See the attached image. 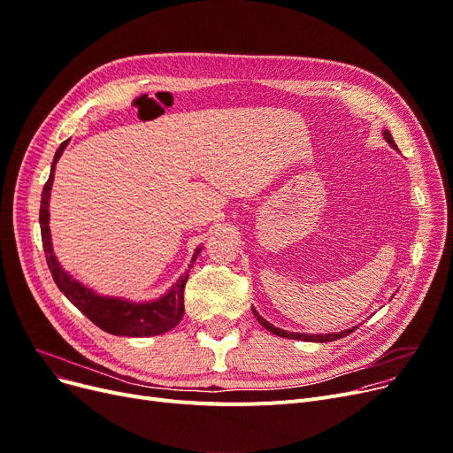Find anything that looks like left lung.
I'll use <instances>...</instances> for the list:
<instances>
[{
  "label": "left lung",
  "mask_w": 453,
  "mask_h": 453,
  "mask_svg": "<svg viewBox=\"0 0 453 453\" xmlns=\"http://www.w3.org/2000/svg\"><path fill=\"white\" fill-rule=\"evenodd\" d=\"M383 136H385V141L395 148V150H398V146L395 144V141H392V134L385 129L383 131ZM251 311H253V314H255V319H257V322L265 327V329H268L270 333H273V335H278V337H285V339H294V341H307V342H333V341H337V339H342V337H346V335H349V333H353L356 331L357 327H349V329H344V331H339V333H326V335H307V333H292V331H285V329H280V327H275V326H272L268 320H265L261 314L255 311L253 307H251Z\"/></svg>",
  "instance_id": "1"
}]
</instances>
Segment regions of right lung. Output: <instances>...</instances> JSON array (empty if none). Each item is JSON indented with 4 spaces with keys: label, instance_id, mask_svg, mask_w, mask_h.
<instances>
[{
    "label": "right lung",
    "instance_id": "obj_1",
    "mask_svg": "<svg viewBox=\"0 0 453 453\" xmlns=\"http://www.w3.org/2000/svg\"><path fill=\"white\" fill-rule=\"evenodd\" d=\"M68 142L70 141H65L55 151L50 178L44 185L42 200H41L42 246H44L48 268L53 275L55 285L61 288L65 296L77 309H80L90 322H94L100 329L111 333V335L151 337V335H161V333L170 331L172 327L178 326L183 319V312H185L183 292H185V285H187L190 270H187L159 300L136 303V302H129L124 298L100 296V294H96L92 288H87L83 283L73 280L72 275L66 270H63L61 265H58L55 253H53L51 233H50V190L53 185L55 165L58 161V157L63 155ZM200 251H202V246L196 248L188 268H192L194 261L198 259Z\"/></svg>",
    "mask_w": 453,
    "mask_h": 453
}]
</instances>
